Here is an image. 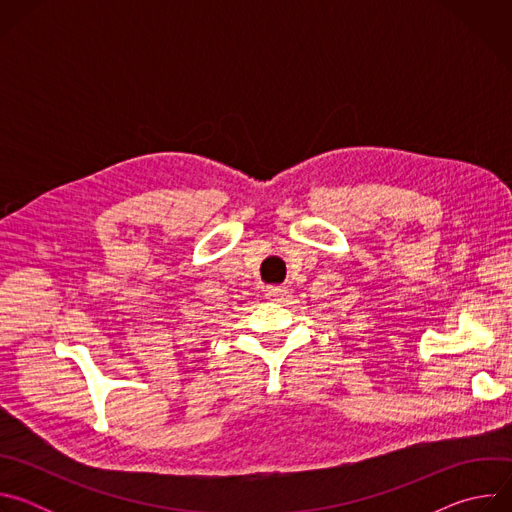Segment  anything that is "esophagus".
I'll return each instance as SVG.
<instances>
[{"label": "esophagus", "instance_id": "esophagus-1", "mask_svg": "<svg viewBox=\"0 0 512 512\" xmlns=\"http://www.w3.org/2000/svg\"><path fill=\"white\" fill-rule=\"evenodd\" d=\"M287 287H283V285H269L267 289H265V296L269 298V300H273V302H281V300H285L287 298Z\"/></svg>", "mask_w": 512, "mask_h": 512}]
</instances>
